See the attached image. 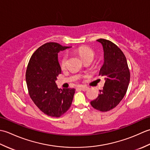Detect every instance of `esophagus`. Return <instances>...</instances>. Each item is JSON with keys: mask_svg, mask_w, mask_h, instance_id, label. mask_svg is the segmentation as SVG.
<instances>
[{"mask_svg": "<svg viewBox=\"0 0 150 150\" xmlns=\"http://www.w3.org/2000/svg\"><path fill=\"white\" fill-rule=\"evenodd\" d=\"M80 89H81V90H82V91H86V90H88V88L86 87V86H81Z\"/></svg>", "mask_w": 150, "mask_h": 150, "instance_id": "1", "label": "esophagus"}]
</instances>
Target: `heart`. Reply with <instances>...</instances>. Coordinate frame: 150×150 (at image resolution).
<instances>
[{
    "label": "heart",
    "instance_id": "heart-1",
    "mask_svg": "<svg viewBox=\"0 0 150 150\" xmlns=\"http://www.w3.org/2000/svg\"><path fill=\"white\" fill-rule=\"evenodd\" d=\"M77 52L83 61L87 59L93 60L95 57V53L90 48V47L86 46H81L79 47L77 50ZM67 60H68V57H67L66 55H64L62 58L60 60V65L62 69L64 68L66 66Z\"/></svg>",
    "mask_w": 150,
    "mask_h": 150
}]
</instances>
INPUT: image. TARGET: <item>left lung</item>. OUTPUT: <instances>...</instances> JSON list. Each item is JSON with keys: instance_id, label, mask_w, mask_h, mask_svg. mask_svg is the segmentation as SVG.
I'll return each instance as SVG.
<instances>
[{"instance_id": "8db88e82", "label": "left lung", "mask_w": 150, "mask_h": 150, "mask_svg": "<svg viewBox=\"0 0 150 150\" xmlns=\"http://www.w3.org/2000/svg\"><path fill=\"white\" fill-rule=\"evenodd\" d=\"M97 41L104 51V63L99 75L106 81L97 98L90 103L95 109L104 112L112 110L122 100L128 90L130 73L126 57L119 47L104 39Z\"/></svg>"}]
</instances>
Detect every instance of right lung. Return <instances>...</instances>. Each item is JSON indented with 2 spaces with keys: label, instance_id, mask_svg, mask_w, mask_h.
Here are the masks:
<instances>
[{
  "label": "right lung",
  "instance_id": "1",
  "mask_svg": "<svg viewBox=\"0 0 150 150\" xmlns=\"http://www.w3.org/2000/svg\"><path fill=\"white\" fill-rule=\"evenodd\" d=\"M71 47L48 42L39 47L31 56L26 73L30 96L43 113L59 117L71 106L75 90L59 89L55 81L61 73L58 53Z\"/></svg>",
  "mask_w": 150,
  "mask_h": 150
}]
</instances>
